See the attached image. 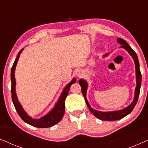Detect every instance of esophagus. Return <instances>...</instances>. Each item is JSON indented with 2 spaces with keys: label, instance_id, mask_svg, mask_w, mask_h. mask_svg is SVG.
I'll return each instance as SVG.
<instances>
[{
  "label": "esophagus",
  "instance_id": "obj_1",
  "mask_svg": "<svg viewBox=\"0 0 148 148\" xmlns=\"http://www.w3.org/2000/svg\"><path fill=\"white\" fill-rule=\"evenodd\" d=\"M83 74H84V72H83V71L82 70H78L77 73V75L79 77H81L83 75Z\"/></svg>",
  "mask_w": 148,
  "mask_h": 148
}]
</instances>
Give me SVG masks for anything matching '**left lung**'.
<instances>
[{"mask_svg":"<svg viewBox=\"0 0 148 148\" xmlns=\"http://www.w3.org/2000/svg\"><path fill=\"white\" fill-rule=\"evenodd\" d=\"M117 42L119 43L121 45V47L125 48L127 51H128L129 54L132 56L135 61V70H136V81H137V86L135 88V98L134 100L133 101V102L129 105L128 107H127L126 108L123 109V110H118V111H112V112H100V111H97L94 109H93L92 107L90 106V105L89 104L88 102V100L86 98V91L87 88H88V84L87 82L84 79H79V84L81 88H82V92L83 94V96L85 98V101H86L87 106L91 112H92L94 115L97 118L100 119L102 121H116L121 119L123 117L126 116L127 114H129V113L131 112V111L133 110L135 105L137 104V100H138V98L139 96V92H140V88H141V74L140 69H139V60L137 58V56L135 52L133 50L132 48H131V46L127 43V42L125 40L122 39L121 38H117ZM104 56H107V54H105Z\"/></svg>","mask_w":148,"mask_h":148,"instance_id":"8db88e82","label":"left lung"}]
</instances>
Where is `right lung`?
Here are the masks:
<instances>
[{"mask_svg":"<svg viewBox=\"0 0 148 148\" xmlns=\"http://www.w3.org/2000/svg\"><path fill=\"white\" fill-rule=\"evenodd\" d=\"M23 48L20 50L19 53L17 54V58L14 62L13 64V66L11 68V97H12V100H13V103L14 104V106L17 110L18 114L19 115V116L23 119V121H25V123H27V124L32 126L38 127V128H48V127H50L53 125H56V123L60 122V121L61 120L62 116H63L64 113V100L67 96L68 93L69 92V89L71 86L76 82V79H73L67 86L65 87V88L64 89L63 92H62L61 96H60L59 100L56 103L54 108L50 111V112L44 116L42 117L40 119H33L31 117L28 116L26 114V112L23 110V108H22L21 105L20 104L19 101L17 100V95L15 93V66L17 65L18 59H19L20 54Z\"/></svg>","mask_w":148,"mask_h":148,"instance_id":"add662e5","label":"right lung"}]
</instances>
